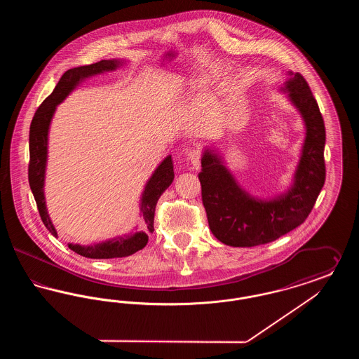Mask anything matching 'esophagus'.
<instances>
[{"label": "esophagus", "mask_w": 359, "mask_h": 359, "mask_svg": "<svg viewBox=\"0 0 359 359\" xmlns=\"http://www.w3.org/2000/svg\"><path fill=\"white\" fill-rule=\"evenodd\" d=\"M201 158H202V151L201 148H194L188 152V161L195 170H199L201 167Z\"/></svg>", "instance_id": "1"}]
</instances>
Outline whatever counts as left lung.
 <instances>
[{
	"label": "left lung",
	"mask_w": 359,
	"mask_h": 359,
	"mask_svg": "<svg viewBox=\"0 0 359 359\" xmlns=\"http://www.w3.org/2000/svg\"><path fill=\"white\" fill-rule=\"evenodd\" d=\"M290 100L306 122L303 154L288 192L271 201L239 187L218 154L205 151L199 180L211 233L229 246L252 248L272 242L307 219L325 186V121L304 76L288 72Z\"/></svg>",
	"instance_id": "1"
}]
</instances>
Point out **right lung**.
I'll return each instance as SVG.
<instances>
[{"mask_svg": "<svg viewBox=\"0 0 359 359\" xmlns=\"http://www.w3.org/2000/svg\"><path fill=\"white\" fill-rule=\"evenodd\" d=\"M120 60H101L94 65L81 66L69 69L63 74L60 81L39 109L34 113V120L29 128V165H28V180L32 189L34 201L37 205L39 214L44 226L48 229L53 237L57 236L52 224L46 201H44V176H46V163H47V144H48V129L51 123L55 109L62 102L69 93L88 76L101 74L104 71H111L120 67ZM173 161L171 156L165 157L164 161L156 168L152 177L145 186V191L141 199V212L144 230L135 233L132 236H122L118 238L110 239L102 243L93 246H81L69 243V248L75 253L87 258H120L135 255L148 243V236L154 233V210L158 198L163 192L171 186L173 182Z\"/></svg>", "mask_w": 359, "mask_h": 359, "instance_id": "1", "label": "right lung"}]
</instances>
